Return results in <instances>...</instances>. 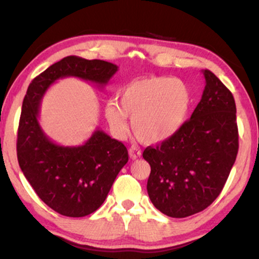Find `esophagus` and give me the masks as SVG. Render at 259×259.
I'll list each match as a JSON object with an SVG mask.
<instances>
[{"label":"esophagus","mask_w":259,"mask_h":259,"mask_svg":"<svg viewBox=\"0 0 259 259\" xmlns=\"http://www.w3.org/2000/svg\"><path fill=\"white\" fill-rule=\"evenodd\" d=\"M129 156L132 159L139 158V157H141V150H140L139 147H135V146L130 147L129 148Z\"/></svg>","instance_id":"34e87169"}]
</instances>
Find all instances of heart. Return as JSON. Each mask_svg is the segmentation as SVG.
<instances>
[{
  "label": "heart",
  "instance_id": "b5f03b06",
  "mask_svg": "<svg viewBox=\"0 0 259 259\" xmlns=\"http://www.w3.org/2000/svg\"><path fill=\"white\" fill-rule=\"evenodd\" d=\"M192 103L190 86L173 76L134 79L119 90L118 103L109 101L105 115L113 133H127V119L136 139L145 144L167 141L184 125Z\"/></svg>",
  "mask_w": 259,
  "mask_h": 259
}]
</instances>
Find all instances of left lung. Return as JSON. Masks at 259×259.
<instances>
[{
  "label": "left lung",
  "mask_w": 259,
  "mask_h": 259,
  "mask_svg": "<svg viewBox=\"0 0 259 259\" xmlns=\"http://www.w3.org/2000/svg\"><path fill=\"white\" fill-rule=\"evenodd\" d=\"M191 118L173 138L142 153L151 165L150 200L171 218L206 209L227 183L239 151L233 94L210 70Z\"/></svg>",
  "instance_id": "8db88e82"
}]
</instances>
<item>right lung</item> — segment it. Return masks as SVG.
<instances>
[{"label": "right lung", "instance_id": "add662e5", "mask_svg": "<svg viewBox=\"0 0 259 259\" xmlns=\"http://www.w3.org/2000/svg\"><path fill=\"white\" fill-rule=\"evenodd\" d=\"M117 70L109 62L68 56L37 75L26 91L18 127V163L38 197L62 215L79 218L99 209L129 156L120 141L100 129L81 146L55 144L38 124L41 100L58 79L74 76L103 88Z\"/></svg>", "mask_w": 259, "mask_h": 259}]
</instances>
